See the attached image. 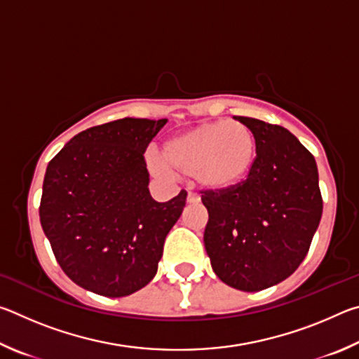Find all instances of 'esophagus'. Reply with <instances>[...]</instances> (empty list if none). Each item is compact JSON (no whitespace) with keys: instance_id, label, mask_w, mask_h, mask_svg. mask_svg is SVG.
<instances>
[{"instance_id":"obj_1","label":"esophagus","mask_w":359,"mask_h":359,"mask_svg":"<svg viewBox=\"0 0 359 359\" xmlns=\"http://www.w3.org/2000/svg\"><path fill=\"white\" fill-rule=\"evenodd\" d=\"M187 203H188V204H198V203H199V196H198L196 193L188 191V194H187Z\"/></svg>"}]
</instances>
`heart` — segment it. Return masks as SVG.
<instances>
[{"instance_id": "b5f03b06", "label": "heart", "mask_w": 359, "mask_h": 359, "mask_svg": "<svg viewBox=\"0 0 359 359\" xmlns=\"http://www.w3.org/2000/svg\"><path fill=\"white\" fill-rule=\"evenodd\" d=\"M255 133L238 120L205 121L163 145V158L149 154L151 171L169 177L171 169L193 175L205 190H228L244 182L257 163Z\"/></svg>"}]
</instances>
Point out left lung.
<instances>
[{"label": "left lung", "instance_id": "8db88e82", "mask_svg": "<svg viewBox=\"0 0 359 359\" xmlns=\"http://www.w3.org/2000/svg\"><path fill=\"white\" fill-rule=\"evenodd\" d=\"M258 142L248 177L228 190L203 191L209 212L204 245L212 269L229 287L259 291L299 267L323 212L313 155L278 125L234 117Z\"/></svg>", "mask_w": 359, "mask_h": 359}]
</instances>
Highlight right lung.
<instances>
[{"label":"right lung","instance_id":"right-lung-1","mask_svg":"<svg viewBox=\"0 0 359 359\" xmlns=\"http://www.w3.org/2000/svg\"><path fill=\"white\" fill-rule=\"evenodd\" d=\"M166 118H120L79 133L48 163L39 218L65 274L107 297L155 277L169 231L185 208L149 191L144 151Z\"/></svg>","mask_w":359,"mask_h":359}]
</instances>
